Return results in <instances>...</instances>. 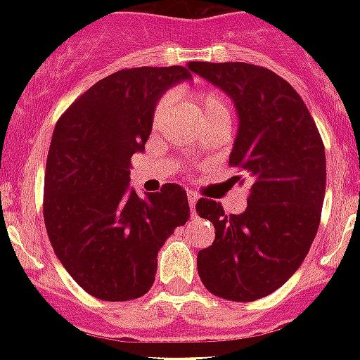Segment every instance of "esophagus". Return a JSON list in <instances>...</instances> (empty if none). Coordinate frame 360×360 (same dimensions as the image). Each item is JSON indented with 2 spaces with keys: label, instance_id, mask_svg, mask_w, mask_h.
<instances>
[{
  "label": "esophagus",
  "instance_id": "1",
  "mask_svg": "<svg viewBox=\"0 0 360 360\" xmlns=\"http://www.w3.org/2000/svg\"><path fill=\"white\" fill-rule=\"evenodd\" d=\"M186 196H188V205H191V213L194 214V213H196V202H198L196 192L188 191V194H186Z\"/></svg>",
  "mask_w": 360,
  "mask_h": 360
}]
</instances>
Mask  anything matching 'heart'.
I'll use <instances>...</instances> for the list:
<instances>
[{
	"label": "heart",
	"mask_w": 360,
	"mask_h": 360,
	"mask_svg": "<svg viewBox=\"0 0 360 360\" xmlns=\"http://www.w3.org/2000/svg\"><path fill=\"white\" fill-rule=\"evenodd\" d=\"M196 103L200 106V114H202V121H228L230 123V103L228 98L219 91H202L196 95ZM169 108V97H162L155 104L153 108V124H157L162 120L164 114Z\"/></svg>",
	"instance_id": "b5f03b06"
}]
</instances>
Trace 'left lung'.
Returning <instances> with one entry per match:
<instances>
[{
  "mask_svg": "<svg viewBox=\"0 0 360 360\" xmlns=\"http://www.w3.org/2000/svg\"><path fill=\"white\" fill-rule=\"evenodd\" d=\"M188 69L233 98L239 132L230 166L240 185L250 183L240 214L198 200L196 213L214 226L213 245L198 252V274L213 295L256 301L288 282L318 233L323 141L301 95L273 70L239 61H191Z\"/></svg>",
  "mask_w": 360,
  "mask_h": 360,
  "instance_id": "1",
  "label": "left lung"
}]
</instances>
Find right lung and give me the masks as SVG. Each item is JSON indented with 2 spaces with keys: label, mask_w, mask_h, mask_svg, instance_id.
<instances>
[{
  "label": "right lung",
  "mask_w": 360,
  "mask_h": 360,
  "mask_svg": "<svg viewBox=\"0 0 360 360\" xmlns=\"http://www.w3.org/2000/svg\"><path fill=\"white\" fill-rule=\"evenodd\" d=\"M174 67L117 70L59 117L48 151L42 213L56 256L101 301H132L151 290L157 254L191 207L179 185L140 198L130 158L151 134L153 108L168 87L191 78Z\"/></svg>",
  "instance_id": "add662e5"
}]
</instances>
